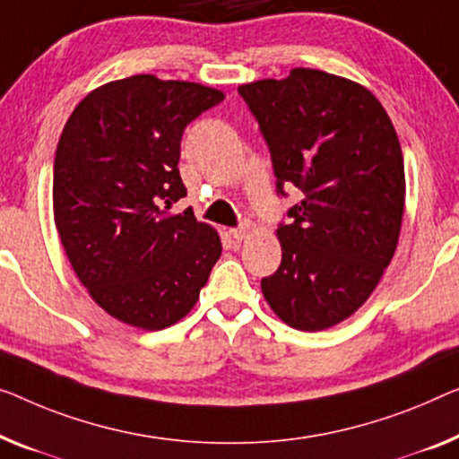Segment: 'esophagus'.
<instances>
[{
    "mask_svg": "<svg viewBox=\"0 0 459 459\" xmlns=\"http://www.w3.org/2000/svg\"><path fill=\"white\" fill-rule=\"evenodd\" d=\"M251 232H253L251 224H243V227H238V229H230L229 235L235 238V241H245V238H247Z\"/></svg>",
    "mask_w": 459,
    "mask_h": 459,
    "instance_id": "obj_1",
    "label": "esophagus"
}]
</instances>
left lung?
Returning <instances> with one entry per match:
<instances>
[{
	"label": "left lung",
	"mask_w": 459,
	"mask_h": 459,
	"mask_svg": "<svg viewBox=\"0 0 459 459\" xmlns=\"http://www.w3.org/2000/svg\"><path fill=\"white\" fill-rule=\"evenodd\" d=\"M238 94L270 148L276 191H303L276 235L282 262L262 292L300 332L351 317L379 284L398 247L406 179L398 134L357 82L295 67Z\"/></svg>",
	"instance_id": "left-lung-1"
}]
</instances>
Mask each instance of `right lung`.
Here are the masks:
<instances>
[{"label":"right lung","instance_id":"right-lung-1","mask_svg":"<svg viewBox=\"0 0 459 459\" xmlns=\"http://www.w3.org/2000/svg\"><path fill=\"white\" fill-rule=\"evenodd\" d=\"M222 100L216 88L140 74L92 91L61 132L55 227L94 303L123 324H177L221 257V237L194 210H167L187 195L183 132Z\"/></svg>","mask_w":459,"mask_h":459}]
</instances>
